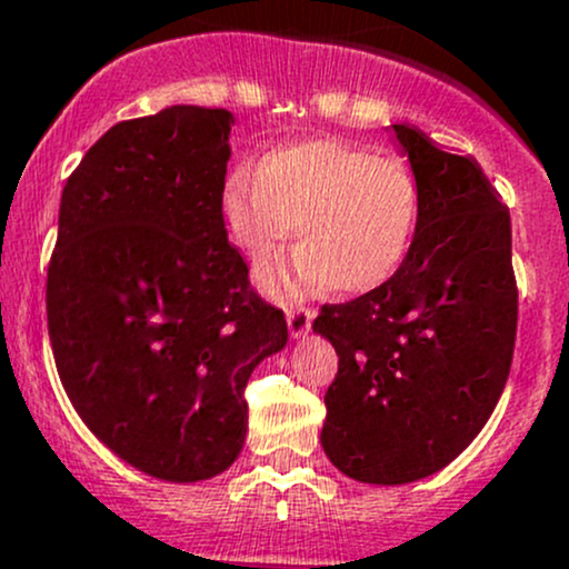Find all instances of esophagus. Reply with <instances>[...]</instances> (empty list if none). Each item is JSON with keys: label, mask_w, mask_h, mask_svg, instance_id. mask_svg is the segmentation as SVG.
<instances>
[{"label": "esophagus", "mask_w": 569, "mask_h": 569, "mask_svg": "<svg viewBox=\"0 0 569 569\" xmlns=\"http://www.w3.org/2000/svg\"><path fill=\"white\" fill-rule=\"evenodd\" d=\"M312 309L307 307H292L287 309V328H290V337L292 339H303L312 328Z\"/></svg>", "instance_id": "obj_1"}]
</instances>
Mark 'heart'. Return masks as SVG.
Here are the masks:
<instances>
[{"label": "heart", "instance_id": "b5f03b06", "mask_svg": "<svg viewBox=\"0 0 569 569\" xmlns=\"http://www.w3.org/2000/svg\"><path fill=\"white\" fill-rule=\"evenodd\" d=\"M221 221L249 262H262L290 238L292 257L260 271L277 298L333 290L365 296L397 273L419 221L411 163L337 137L279 144L241 167L221 189Z\"/></svg>", "mask_w": 569, "mask_h": 569}]
</instances>
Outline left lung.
<instances>
[{"instance_id":"left-lung-1","label":"left lung","mask_w":569,"mask_h":569,"mask_svg":"<svg viewBox=\"0 0 569 569\" xmlns=\"http://www.w3.org/2000/svg\"><path fill=\"white\" fill-rule=\"evenodd\" d=\"M419 183V221L395 277L326 303L312 331L339 356L320 432L356 482L408 485L449 466L507 383L518 328L512 227L482 167L397 122Z\"/></svg>"}]
</instances>
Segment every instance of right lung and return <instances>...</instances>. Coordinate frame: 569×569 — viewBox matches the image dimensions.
<instances>
[{"label":"right lung","mask_w":569,"mask_h":569,"mask_svg":"<svg viewBox=\"0 0 569 569\" xmlns=\"http://www.w3.org/2000/svg\"><path fill=\"white\" fill-rule=\"evenodd\" d=\"M236 117L167 107L117 122L60 202L46 312L76 413L148 477L202 482L241 455L243 386L287 345L221 221Z\"/></svg>","instance_id":"obj_1"}]
</instances>
